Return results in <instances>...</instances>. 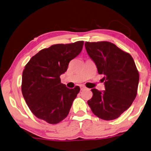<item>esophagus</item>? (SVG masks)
<instances>
[{"label": "esophagus", "instance_id": "34e87169", "mask_svg": "<svg viewBox=\"0 0 151 151\" xmlns=\"http://www.w3.org/2000/svg\"><path fill=\"white\" fill-rule=\"evenodd\" d=\"M80 89L81 90H84V89H86V87L84 86H80Z\"/></svg>", "mask_w": 151, "mask_h": 151}]
</instances>
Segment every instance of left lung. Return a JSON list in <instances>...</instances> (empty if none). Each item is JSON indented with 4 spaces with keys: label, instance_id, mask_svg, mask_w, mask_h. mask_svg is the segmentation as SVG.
Instances as JSON below:
<instances>
[{
    "label": "left lung",
    "instance_id": "left-lung-1",
    "mask_svg": "<svg viewBox=\"0 0 151 151\" xmlns=\"http://www.w3.org/2000/svg\"><path fill=\"white\" fill-rule=\"evenodd\" d=\"M87 54L100 74L104 75L105 90L92 89L93 96L87 104L92 112L105 120L119 117L137 95L139 73L130 54L108 41L86 42Z\"/></svg>",
    "mask_w": 151,
    "mask_h": 151
}]
</instances>
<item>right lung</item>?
<instances>
[{
  "instance_id": "obj_1",
  "label": "right lung",
  "mask_w": 151,
  "mask_h": 151,
  "mask_svg": "<svg viewBox=\"0 0 151 151\" xmlns=\"http://www.w3.org/2000/svg\"><path fill=\"white\" fill-rule=\"evenodd\" d=\"M83 45V41L54 44L41 50L26 65L21 91L29 109L38 118L57 124L68 115L80 88H67L61 83L60 75L67 70L69 62L80 54Z\"/></svg>"
}]
</instances>
